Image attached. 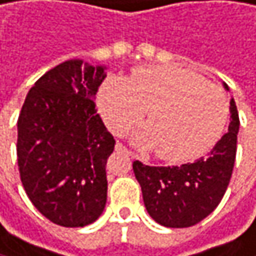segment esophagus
<instances>
[{"label": "esophagus", "instance_id": "obj_1", "mask_svg": "<svg viewBox=\"0 0 256 256\" xmlns=\"http://www.w3.org/2000/svg\"><path fill=\"white\" fill-rule=\"evenodd\" d=\"M116 150H118V152H122V153H127V154H129V156L135 158V153H134L132 150H129V148H127L126 146H122L121 142H118V144H116Z\"/></svg>", "mask_w": 256, "mask_h": 256}]
</instances>
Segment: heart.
I'll return each instance as SVG.
<instances>
[{
	"label": "heart",
	"instance_id": "obj_1",
	"mask_svg": "<svg viewBox=\"0 0 256 256\" xmlns=\"http://www.w3.org/2000/svg\"><path fill=\"white\" fill-rule=\"evenodd\" d=\"M98 108L115 134L127 132L148 109L150 122L135 140L142 147H154V153L168 162H188L208 153L229 118L223 89L179 65L136 68L129 80L106 78Z\"/></svg>",
	"mask_w": 256,
	"mask_h": 256
}]
</instances>
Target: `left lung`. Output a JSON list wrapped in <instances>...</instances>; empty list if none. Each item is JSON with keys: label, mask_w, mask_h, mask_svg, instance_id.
I'll list each match as a JSON object with an SVG mask.
<instances>
[{"label": "left lung", "mask_w": 256, "mask_h": 256, "mask_svg": "<svg viewBox=\"0 0 256 256\" xmlns=\"http://www.w3.org/2000/svg\"><path fill=\"white\" fill-rule=\"evenodd\" d=\"M238 127V110L232 98L229 130L206 156L173 167L134 162L146 210L154 222L167 228H190L217 208L232 176Z\"/></svg>", "instance_id": "1"}]
</instances>
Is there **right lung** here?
Masks as SVG:
<instances>
[{
    "instance_id": "add662e5",
    "label": "right lung",
    "mask_w": 256,
    "mask_h": 256,
    "mask_svg": "<svg viewBox=\"0 0 256 256\" xmlns=\"http://www.w3.org/2000/svg\"><path fill=\"white\" fill-rule=\"evenodd\" d=\"M104 66L80 59L46 71L18 118V167L24 190L50 222L82 228L106 205V162L115 140L97 114Z\"/></svg>"
}]
</instances>
